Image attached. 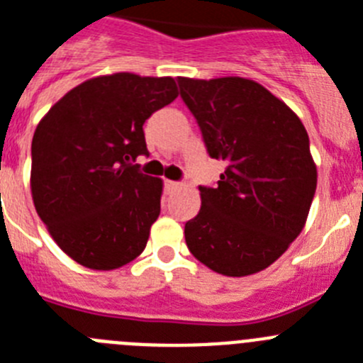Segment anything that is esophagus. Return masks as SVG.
I'll return each mask as SVG.
<instances>
[{
  "instance_id": "34e87169",
  "label": "esophagus",
  "mask_w": 363,
  "mask_h": 363,
  "mask_svg": "<svg viewBox=\"0 0 363 363\" xmlns=\"http://www.w3.org/2000/svg\"><path fill=\"white\" fill-rule=\"evenodd\" d=\"M177 188H179V182L164 181V189L168 191V194H172V191H174V189H177Z\"/></svg>"
}]
</instances>
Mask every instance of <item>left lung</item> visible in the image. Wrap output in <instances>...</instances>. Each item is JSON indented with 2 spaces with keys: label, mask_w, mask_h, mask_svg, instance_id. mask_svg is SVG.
<instances>
[{
  "label": "left lung",
  "mask_w": 363,
  "mask_h": 363,
  "mask_svg": "<svg viewBox=\"0 0 363 363\" xmlns=\"http://www.w3.org/2000/svg\"><path fill=\"white\" fill-rule=\"evenodd\" d=\"M211 159L226 161L215 188L199 186L201 210L186 246L226 277L266 269L302 231L316 166L302 121L262 84L244 77H177Z\"/></svg>",
  "instance_id": "obj_1"
}]
</instances>
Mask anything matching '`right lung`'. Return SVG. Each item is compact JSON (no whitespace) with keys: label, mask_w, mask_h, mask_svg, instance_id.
<instances>
[{"label":"right lung","mask_w":363,"mask_h":363,"mask_svg":"<svg viewBox=\"0 0 363 363\" xmlns=\"http://www.w3.org/2000/svg\"><path fill=\"white\" fill-rule=\"evenodd\" d=\"M177 96L172 77L128 72L94 77L72 88L35 128V211L81 266L116 269L146 247L161 213L162 181L133 162L148 155L146 119Z\"/></svg>","instance_id":"1"}]
</instances>
